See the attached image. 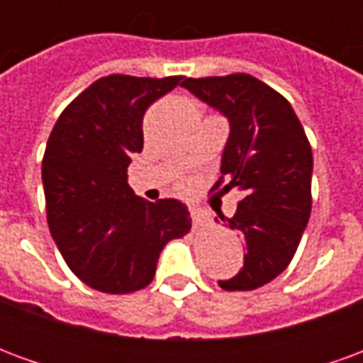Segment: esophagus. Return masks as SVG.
<instances>
[{
  "mask_svg": "<svg viewBox=\"0 0 363 363\" xmlns=\"http://www.w3.org/2000/svg\"><path fill=\"white\" fill-rule=\"evenodd\" d=\"M190 218H192V225L194 228H202V225L210 223V216L202 208H198V206H190Z\"/></svg>",
  "mask_w": 363,
  "mask_h": 363,
  "instance_id": "esophagus-1",
  "label": "esophagus"
}]
</instances>
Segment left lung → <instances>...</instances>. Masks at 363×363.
Here are the masks:
<instances>
[{
    "label": "left lung",
    "mask_w": 363,
    "mask_h": 363,
    "mask_svg": "<svg viewBox=\"0 0 363 363\" xmlns=\"http://www.w3.org/2000/svg\"><path fill=\"white\" fill-rule=\"evenodd\" d=\"M182 87L229 120L221 177L212 190H239L233 218L243 237L241 272L220 280L228 291L272 281L294 259L311 213L313 153L301 122L284 96L249 74L184 79Z\"/></svg>",
    "instance_id": "8db88e82"
}]
</instances>
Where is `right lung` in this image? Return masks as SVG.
Listing matches in <instances>:
<instances>
[{
	"instance_id": "right-lung-1",
	"label": "right lung",
	"mask_w": 363,
	"mask_h": 363,
	"mask_svg": "<svg viewBox=\"0 0 363 363\" xmlns=\"http://www.w3.org/2000/svg\"><path fill=\"white\" fill-rule=\"evenodd\" d=\"M179 83L181 75L101 77L67 104L48 138V228L69 270L96 291L145 288L163 247L190 231L182 202H147L128 184L132 155L143 150V114Z\"/></svg>"
}]
</instances>
